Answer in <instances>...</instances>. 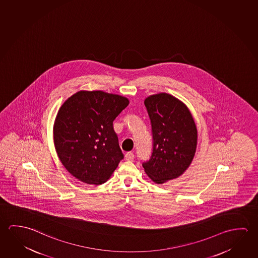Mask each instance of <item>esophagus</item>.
Wrapping results in <instances>:
<instances>
[{"label":"esophagus","mask_w":258,"mask_h":258,"mask_svg":"<svg viewBox=\"0 0 258 258\" xmlns=\"http://www.w3.org/2000/svg\"><path fill=\"white\" fill-rule=\"evenodd\" d=\"M134 157H135V155L132 152L126 153V155H125V158H126V160L127 161L133 160Z\"/></svg>","instance_id":"1"}]
</instances>
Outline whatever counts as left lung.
I'll return each instance as SVG.
<instances>
[{
	"label": "left lung",
	"instance_id": "1",
	"mask_svg": "<svg viewBox=\"0 0 258 258\" xmlns=\"http://www.w3.org/2000/svg\"><path fill=\"white\" fill-rule=\"evenodd\" d=\"M152 127L153 150L144 162L145 172L156 183H164L184 173L196 151L197 128L190 110L168 93L145 100Z\"/></svg>",
	"mask_w": 258,
	"mask_h": 258
}]
</instances>
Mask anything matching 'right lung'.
I'll list each match as a JSON object with an SVG mask.
<instances>
[{"mask_svg": "<svg viewBox=\"0 0 258 258\" xmlns=\"http://www.w3.org/2000/svg\"><path fill=\"white\" fill-rule=\"evenodd\" d=\"M128 100L102 91H80L61 106L54 125L57 156L66 169L89 184L105 182L123 153L113 121Z\"/></svg>", "mask_w": 258, "mask_h": 258, "instance_id": "add662e5", "label": "right lung"}]
</instances>
